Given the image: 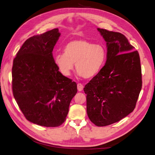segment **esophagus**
I'll return each instance as SVG.
<instances>
[{
    "mask_svg": "<svg viewBox=\"0 0 155 155\" xmlns=\"http://www.w3.org/2000/svg\"><path fill=\"white\" fill-rule=\"evenodd\" d=\"M77 87H78V90L79 91H82L83 88H84V86L82 85L81 83H78Z\"/></svg>",
    "mask_w": 155,
    "mask_h": 155,
    "instance_id": "1",
    "label": "esophagus"
}]
</instances>
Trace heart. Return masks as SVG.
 <instances>
[{
	"mask_svg": "<svg viewBox=\"0 0 155 155\" xmlns=\"http://www.w3.org/2000/svg\"><path fill=\"white\" fill-rule=\"evenodd\" d=\"M63 52L55 54L54 62L64 76H70L76 63V71L80 76L92 79L100 72L107 59L104 45L85 39L68 42L64 46Z\"/></svg>",
	"mask_w": 155,
	"mask_h": 155,
	"instance_id": "1",
	"label": "heart"
}]
</instances>
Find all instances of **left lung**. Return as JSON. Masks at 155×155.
I'll use <instances>...</instances> for the list:
<instances>
[{
	"label": "left lung",
	"instance_id": "left-lung-1",
	"mask_svg": "<svg viewBox=\"0 0 155 155\" xmlns=\"http://www.w3.org/2000/svg\"><path fill=\"white\" fill-rule=\"evenodd\" d=\"M97 30L107 43V61L84 92L89 119L103 127L118 122L134 110L142 86V69L138 51L124 35Z\"/></svg>",
	"mask_w": 155,
	"mask_h": 155
}]
</instances>
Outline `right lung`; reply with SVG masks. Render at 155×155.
I'll return each instance as SVG.
<instances>
[{
  "instance_id": "obj_1",
  "label": "right lung",
  "mask_w": 155,
  "mask_h": 155,
  "mask_svg": "<svg viewBox=\"0 0 155 155\" xmlns=\"http://www.w3.org/2000/svg\"><path fill=\"white\" fill-rule=\"evenodd\" d=\"M61 34L58 28L28 39L13 59L12 90L25 118L45 127L64 122L77 84L64 76L52 51Z\"/></svg>"
}]
</instances>
